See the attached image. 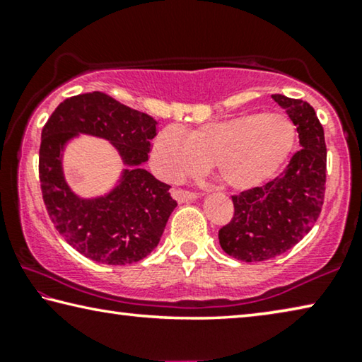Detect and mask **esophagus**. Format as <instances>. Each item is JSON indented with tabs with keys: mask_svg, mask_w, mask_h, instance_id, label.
Masks as SVG:
<instances>
[{
	"mask_svg": "<svg viewBox=\"0 0 362 362\" xmlns=\"http://www.w3.org/2000/svg\"><path fill=\"white\" fill-rule=\"evenodd\" d=\"M172 197H174L179 203L195 202V199L198 198L197 193L188 192V190H180V188H175V190H172Z\"/></svg>",
	"mask_w": 362,
	"mask_h": 362,
	"instance_id": "1",
	"label": "esophagus"
}]
</instances>
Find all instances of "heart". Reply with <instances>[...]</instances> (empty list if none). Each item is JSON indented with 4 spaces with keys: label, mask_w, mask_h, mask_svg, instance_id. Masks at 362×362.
I'll return each instance as SVG.
<instances>
[{
    "label": "heart",
    "mask_w": 362,
    "mask_h": 362,
    "mask_svg": "<svg viewBox=\"0 0 362 362\" xmlns=\"http://www.w3.org/2000/svg\"><path fill=\"white\" fill-rule=\"evenodd\" d=\"M296 127L284 113H244L204 123L183 136L165 127L153 143V165L165 180L179 182L208 163L230 188L250 190L273 179L288 163Z\"/></svg>",
    "instance_id": "obj_1"
}]
</instances>
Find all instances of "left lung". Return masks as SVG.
Here are the masks:
<instances>
[{
	"mask_svg": "<svg viewBox=\"0 0 362 362\" xmlns=\"http://www.w3.org/2000/svg\"><path fill=\"white\" fill-rule=\"evenodd\" d=\"M272 97L298 127L300 151L276 179L233 197L234 216L219 229V244L242 262L269 260L294 247L319 219L325 197L327 146L315 110L300 99Z\"/></svg>",
	"mask_w": 362,
	"mask_h": 362,
	"instance_id": "1",
	"label": "left lung"
}]
</instances>
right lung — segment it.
Masks as SVG:
<instances>
[{"mask_svg":"<svg viewBox=\"0 0 362 362\" xmlns=\"http://www.w3.org/2000/svg\"><path fill=\"white\" fill-rule=\"evenodd\" d=\"M79 134L107 139L126 165L117 185L102 197H79L64 179L62 151ZM154 136L153 117L99 90L63 100L43 127L39 153L43 203L63 239L90 260L127 265L158 247L177 202L167 183L143 169Z\"/></svg>","mask_w":362,"mask_h":362,"instance_id":"1","label":"right lung"}]
</instances>
